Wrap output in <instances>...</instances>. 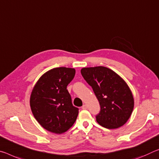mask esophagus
Instances as JSON below:
<instances>
[{
    "label": "esophagus",
    "mask_w": 159,
    "mask_h": 159,
    "mask_svg": "<svg viewBox=\"0 0 159 159\" xmlns=\"http://www.w3.org/2000/svg\"><path fill=\"white\" fill-rule=\"evenodd\" d=\"M82 109L83 110H87L88 109V107H87V105H84L82 106Z\"/></svg>",
    "instance_id": "obj_1"
}]
</instances>
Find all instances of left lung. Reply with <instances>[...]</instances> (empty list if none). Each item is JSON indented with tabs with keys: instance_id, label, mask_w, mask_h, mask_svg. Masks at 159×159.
I'll list each match as a JSON object with an SVG mask.
<instances>
[{
	"instance_id": "1",
	"label": "left lung",
	"mask_w": 159,
	"mask_h": 159,
	"mask_svg": "<svg viewBox=\"0 0 159 159\" xmlns=\"http://www.w3.org/2000/svg\"><path fill=\"white\" fill-rule=\"evenodd\" d=\"M80 73L99 101L100 112L96 116L98 124L107 129L124 125L131 117L134 105L132 93L125 80L105 66L85 67Z\"/></svg>"
}]
</instances>
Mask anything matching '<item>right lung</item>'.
I'll return each instance as SVG.
<instances>
[{
	"label": "right lung",
	"instance_id": "right-lung-1",
	"mask_svg": "<svg viewBox=\"0 0 159 159\" xmlns=\"http://www.w3.org/2000/svg\"><path fill=\"white\" fill-rule=\"evenodd\" d=\"M75 74L74 68H54L45 72L32 90L30 105L32 114L50 132H66L76 120L79 109L73 106L66 89Z\"/></svg>",
	"mask_w": 159,
	"mask_h": 159
}]
</instances>
